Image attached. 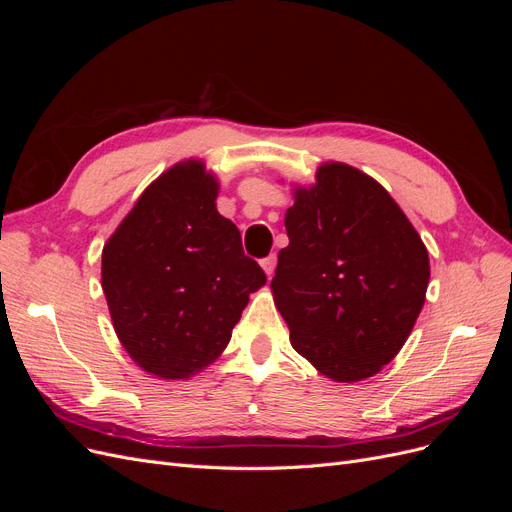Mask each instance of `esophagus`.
<instances>
[{
    "label": "esophagus",
    "mask_w": 512,
    "mask_h": 512,
    "mask_svg": "<svg viewBox=\"0 0 512 512\" xmlns=\"http://www.w3.org/2000/svg\"><path fill=\"white\" fill-rule=\"evenodd\" d=\"M262 269H265V273H267V277H271L273 275V271H275V265H277V256L275 254H271V256H267V258H262Z\"/></svg>",
    "instance_id": "1"
}]
</instances>
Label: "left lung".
<instances>
[{
	"label": "left lung",
	"instance_id": "8db88e82",
	"mask_svg": "<svg viewBox=\"0 0 512 512\" xmlns=\"http://www.w3.org/2000/svg\"><path fill=\"white\" fill-rule=\"evenodd\" d=\"M290 243L271 282L290 344L322 376L359 382L410 337L429 284V254L382 185L344 162L294 188Z\"/></svg>",
	"mask_w": 512,
	"mask_h": 512
}]
</instances>
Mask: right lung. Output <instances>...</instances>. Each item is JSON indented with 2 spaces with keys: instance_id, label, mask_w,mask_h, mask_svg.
I'll return each instance as SVG.
<instances>
[{
  "instance_id": "right-lung-1",
  "label": "right lung",
  "mask_w": 512,
  "mask_h": 512,
  "mask_svg": "<svg viewBox=\"0 0 512 512\" xmlns=\"http://www.w3.org/2000/svg\"><path fill=\"white\" fill-rule=\"evenodd\" d=\"M220 183L203 160L153 181L102 250V290L130 359L162 380H188L230 342L250 294L267 284L239 228L218 213Z\"/></svg>"
}]
</instances>
